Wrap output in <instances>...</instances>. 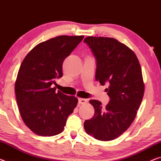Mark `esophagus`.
<instances>
[{
  "label": "esophagus",
  "instance_id": "esophagus-1",
  "mask_svg": "<svg viewBox=\"0 0 161 161\" xmlns=\"http://www.w3.org/2000/svg\"><path fill=\"white\" fill-rule=\"evenodd\" d=\"M79 103H80V104H85L86 103H87V100L86 99L80 98V99H79Z\"/></svg>",
  "mask_w": 161,
  "mask_h": 161
}]
</instances>
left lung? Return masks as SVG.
<instances>
[{
  "mask_svg": "<svg viewBox=\"0 0 161 161\" xmlns=\"http://www.w3.org/2000/svg\"><path fill=\"white\" fill-rule=\"evenodd\" d=\"M84 42L97 59L96 80L107 84L110 97L104 108L98 100L89 101L94 115L84 121V129L97 140H114L129 129L142 102L145 88L141 65L133 51L114 38L89 36Z\"/></svg>",
  "mask_w": 161,
  "mask_h": 161,
  "instance_id": "obj_1",
  "label": "left lung"
}]
</instances>
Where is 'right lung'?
Segmentation results:
<instances>
[{
  "mask_svg": "<svg viewBox=\"0 0 161 161\" xmlns=\"http://www.w3.org/2000/svg\"><path fill=\"white\" fill-rule=\"evenodd\" d=\"M84 35H60L40 42L22 62L15 84L21 118L35 134L58 135L77 107L78 99L56 92L55 79L62 77L65 58L83 40Z\"/></svg>",
  "mask_w": 161,
  "mask_h": 161,
  "instance_id": "right-lung-1",
  "label": "right lung"
}]
</instances>
